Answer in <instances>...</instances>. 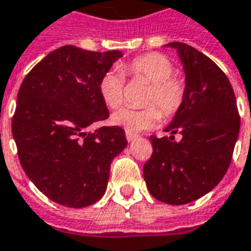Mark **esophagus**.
Wrapping results in <instances>:
<instances>
[{"instance_id": "obj_1", "label": "esophagus", "mask_w": 251, "mask_h": 251, "mask_svg": "<svg viewBox=\"0 0 251 251\" xmlns=\"http://www.w3.org/2000/svg\"><path fill=\"white\" fill-rule=\"evenodd\" d=\"M126 138H127V140H128V142H134V140L138 138V135L131 134V132H127V131H126Z\"/></svg>"}]
</instances>
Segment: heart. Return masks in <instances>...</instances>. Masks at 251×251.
Returning <instances> with one entry per match:
<instances>
[{
  "instance_id": "b5f03b06",
  "label": "heart",
  "mask_w": 251,
  "mask_h": 251,
  "mask_svg": "<svg viewBox=\"0 0 251 251\" xmlns=\"http://www.w3.org/2000/svg\"><path fill=\"white\" fill-rule=\"evenodd\" d=\"M122 70L131 77L151 83L146 104L157 105L145 109L122 108L112 115V123L127 132L135 134L155 126L163 117L174 116L184 104L186 85L182 78L174 75V66L165 55L151 52L140 55L122 66ZM99 92L104 104L115 109L122 105L124 97V75L119 70H109L101 77Z\"/></svg>"
}]
</instances>
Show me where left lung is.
<instances>
[{"mask_svg": "<svg viewBox=\"0 0 251 251\" xmlns=\"http://www.w3.org/2000/svg\"><path fill=\"white\" fill-rule=\"evenodd\" d=\"M177 50L185 73L184 104L165 132L151 135V158L143 166L151 196L172 205L200 199L225 177L239 135L241 117L232 86L214 60L179 42ZM179 133L181 139L174 140Z\"/></svg>", "mask_w": 251, "mask_h": 251, "instance_id": "8db88e82", "label": "left lung"}]
</instances>
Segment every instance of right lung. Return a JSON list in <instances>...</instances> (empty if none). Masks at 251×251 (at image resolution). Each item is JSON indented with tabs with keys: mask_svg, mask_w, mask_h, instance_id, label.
<instances>
[{
	"mask_svg": "<svg viewBox=\"0 0 251 251\" xmlns=\"http://www.w3.org/2000/svg\"><path fill=\"white\" fill-rule=\"evenodd\" d=\"M123 52L63 46L26 74L17 93L12 134L28 178L50 200L83 208L104 196L122 127H89L109 117L99 82Z\"/></svg>",
	"mask_w": 251,
	"mask_h": 251,
	"instance_id": "obj_1",
	"label": "right lung"
}]
</instances>
